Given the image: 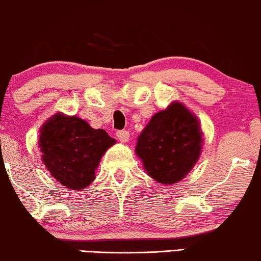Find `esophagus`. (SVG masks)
I'll return each mask as SVG.
<instances>
[{"mask_svg": "<svg viewBox=\"0 0 261 261\" xmlns=\"http://www.w3.org/2000/svg\"><path fill=\"white\" fill-rule=\"evenodd\" d=\"M117 137L122 143H125L129 141V132L128 130H118L117 132Z\"/></svg>", "mask_w": 261, "mask_h": 261, "instance_id": "1", "label": "esophagus"}]
</instances>
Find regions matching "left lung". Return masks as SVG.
I'll return each mask as SVG.
<instances>
[{
    "label": "left lung",
    "instance_id": "left-lung-1",
    "mask_svg": "<svg viewBox=\"0 0 261 261\" xmlns=\"http://www.w3.org/2000/svg\"><path fill=\"white\" fill-rule=\"evenodd\" d=\"M197 117L179 102L152 117L137 142L136 153L143 167L158 183L170 186L188 175L203 147Z\"/></svg>",
    "mask_w": 261,
    "mask_h": 261
}]
</instances>
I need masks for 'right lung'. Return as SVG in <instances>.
<instances>
[{
    "instance_id": "1",
    "label": "right lung",
    "mask_w": 261,
    "mask_h": 261,
    "mask_svg": "<svg viewBox=\"0 0 261 261\" xmlns=\"http://www.w3.org/2000/svg\"><path fill=\"white\" fill-rule=\"evenodd\" d=\"M116 139L78 117L56 113L40 129L42 162L62 186L85 189L96 179L100 158Z\"/></svg>"
}]
</instances>
